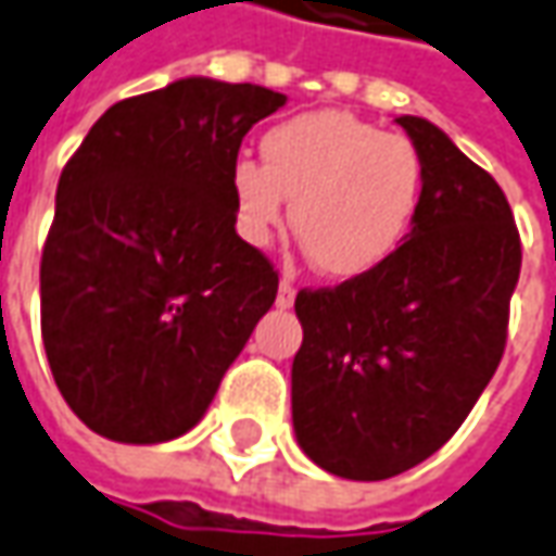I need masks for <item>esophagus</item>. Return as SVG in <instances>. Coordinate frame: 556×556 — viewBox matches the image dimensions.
I'll use <instances>...</instances> for the list:
<instances>
[{"mask_svg":"<svg viewBox=\"0 0 556 556\" xmlns=\"http://www.w3.org/2000/svg\"><path fill=\"white\" fill-rule=\"evenodd\" d=\"M293 300H296V285L285 275V278H281V287H278V296H275V305H278V308H290Z\"/></svg>","mask_w":556,"mask_h":556,"instance_id":"1","label":"esophagus"}]
</instances>
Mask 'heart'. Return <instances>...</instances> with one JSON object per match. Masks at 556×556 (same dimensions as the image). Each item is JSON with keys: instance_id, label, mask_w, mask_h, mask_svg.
I'll return each instance as SVG.
<instances>
[{"instance_id": "b5f03b06", "label": "heart", "mask_w": 556, "mask_h": 556, "mask_svg": "<svg viewBox=\"0 0 556 556\" xmlns=\"http://www.w3.org/2000/svg\"><path fill=\"white\" fill-rule=\"evenodd\" d=\"M263 165L238 159L229 170L235 229L266 248L290 229L327 278H361L404 244L426 195L419 147L339 110L290 115L260 137Z\"/></svg>"}]
</instances>
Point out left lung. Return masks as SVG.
I'll list each match as a JSON object with an SVG mask.
<instances>
[{
    "label": "left lung",
    "instance_id": "8db88e82",
    "mask_svg": "<svg viewBox=\"0 0 556 556\" xmlns=\"http://www.w3.org/2000/svg\"><path fill=\"white\" fill-rule=\"evenodd\" d=\"M428 186L379 269L300 290L293 431L318 468L386 480L438 453L493 379L520 278V235L498 182L438 125L401 115Z\"/></svg>",
    "mask_w": 556,
    "mask_h": 556
}]
</instances>
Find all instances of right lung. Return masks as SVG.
I'll list each match as a JSON object with an SVG mask.
<instances>
[{
    "mask_svg": "<svg viewBox=\"0 0 556 556\" xmlns=\"http://www.w3.org/2000/svg\"><path fill=\"white\" fill-rule=\"evenodd\" d=\"M287 103L189 76L110 106L66 162L42 248V342L63 401L118 443L195 428L278 293L235 232L229 170Z\"/></svg>",
    "mask_w": 556,
    "mask_h": 556,
    "instance_id": "1",
    "label": "right lung"
}]
</instances>
